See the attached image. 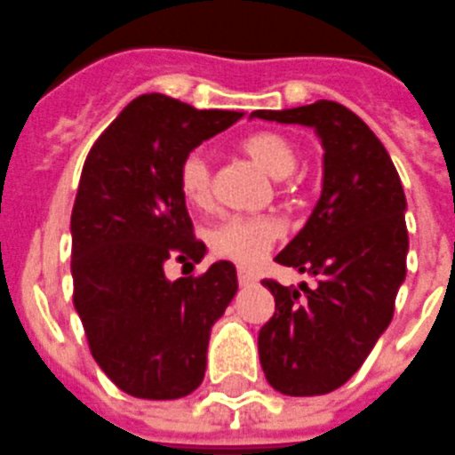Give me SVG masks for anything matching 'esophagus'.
Here are the masks:
<instances>
[{
    "mask_svg": "<svg viewBox=\"0 0 455 455\" xmlns=\"http://www.w3.org/2000/svg\"><path fill=\"white\" fill-rule=\"evenodd\" d=\"M237 279H239V284H242V286H251V284H256V282H258L256 272L246 270V267H239Z\"/></svg>",
    "mask_w": 455,
    "mask_h": 455,
    "instance_id": "esophagus-1",
    "label": "esophagus"
}]
</instances>
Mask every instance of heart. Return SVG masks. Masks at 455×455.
<instances>
[{
  "instance_id": "heart-1",
  "label": "heart",
  "mask_w": 455,
  "mask_h": 455,
  "mask_svg": "<svg viewBox=\"0 0 455 455\" xmlns=\"http://www.w3.org/2000/svg\"><path fill=\"white\" fill-rule=\"evenodd\" d=\"M242 150L263 166L272 178H279V188L291 190V176L298 169V150L289 138L277 131H258L242 140ZM178 188L185 202L195 209H204L213 197V169L204 150H190L178 164ZM284 225L272 213H230L206 230L211 251L239 265H256L282 237Z\"/></svg>"
}]
</instances>
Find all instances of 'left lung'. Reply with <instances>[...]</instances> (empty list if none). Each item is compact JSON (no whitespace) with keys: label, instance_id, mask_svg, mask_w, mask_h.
<instances>
[{"label":"left lung","instance_id":"left-lung-1","mask_svg":"<svg viewBox=\"0 0 455 455\" xmlns=\"http://www.w3.org/2000/svg\"><path fill=\"white\" fill-rule=\"evenodd\" d=\"M253 117L312 126L324 145L322 197L275 258L317 282L296 289L263 279L275 315L258 333V352L277 392L326 395L357 373L392 322L409 251L404 190L376 133L336 100Z\"/></svg>","mask_w":455,"mask_h":455}]
</instances>
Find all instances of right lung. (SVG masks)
Segmentation results:
<instances>
[{"label": "right lung", "mask_w": 455, "mask_h": 455, "mask_svg": "<svg viewBox=\"0 0 455 455\" xmlns=\"http://www.w3.org/2000/svg\"><path fill=\"white\" fill-rule=\"evenodd\" d=\"M244 112L195 110L145 93L98 136L72 206V300L89 350L131 397L178 399L202 385L211 326L237 293V272L218 260L169 282V260L204 258L178 164Z\"/></svg>", "instance_id": "1"}]
</instances>
